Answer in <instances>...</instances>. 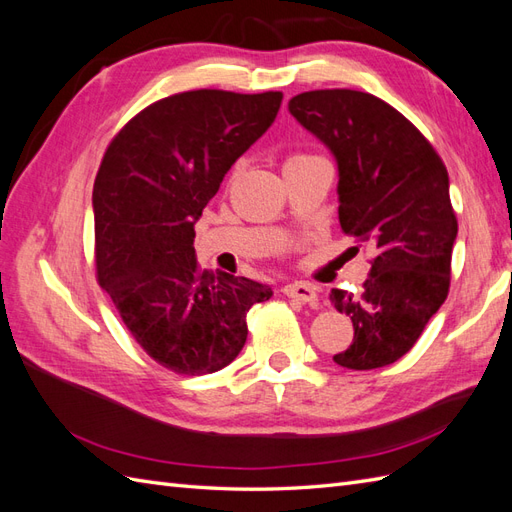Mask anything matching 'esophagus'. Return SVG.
I'll return each mask as SVG.
<instances>
[{
	"label": "esophagus",
	"mask_w": 512,
	"mask_h": 512,
	"mask_svg": "<svg viewBox=\"0 0 512 512\" xmlns=\"http://www.w3.org/2000/svg\"><path fill=\"white\" fill-rule=\"evenodd\" d=\"M284 294L294 301L305 303V305H316L318 303V292L312 284L305 282H294V284H286L284 286Z\"/></svg>",
	"instance_id": "esophagus-1"
}]
</instances>
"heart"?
<instances>
[{
    "label": "heart",
    "mask_w": 512,
    "mask_h": 512,
    "mask_svg": "<svg viewBox=\"0 0 512 512\" xmlns=\"http://www.w3.org/2000/svg\"><path fill=\"white\" fill-rule=\"evenodd\" d=\"M294 158H303V156H294ZM294 158H290V160H294Z\"/></svg>",
    "instance_id": "b5f03b06"
}]
</instances>
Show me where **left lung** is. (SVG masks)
<instances>
[{"label":"left lung","instance_id":"1","mask_svg":"<svg viewBox=\"0 0 512 512\" xmlns=\"http://www.w3.org/2000/svg\"><path fill=\"white\" fill-rule=\"evenodd\" d=\"M288 111L333 153L342 230L376 252L359 297L331 290L354 327L352 344L333 361L391 365L416 344L451 286L457 218L446 166L404 115L365 91H305Z\"/></svg>","mask_w":512,"mask_h":512}]
</instances>
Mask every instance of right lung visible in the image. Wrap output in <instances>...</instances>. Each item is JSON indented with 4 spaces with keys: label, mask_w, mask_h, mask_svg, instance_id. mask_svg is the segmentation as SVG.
<instances>
[{
    "label": "right lung",
    "mask_w": 512,
    "mask_h": 512,
    "mask_svg": "<svg viewBox=\"0 0 512 512\" xmlns=\"http://www.w3.org/2000/svg\"><path fill=\"white\" fill-rule=\"evenodd\" d=\"M282 91L196 89L153 102L108 145L94 183L96 273L141 348L181 376L220 371L273 290L200 273L194 224L224 175L269 130Z\"/></svg>",
    "instance_id": "add662e5"
}]
</instances>
